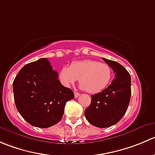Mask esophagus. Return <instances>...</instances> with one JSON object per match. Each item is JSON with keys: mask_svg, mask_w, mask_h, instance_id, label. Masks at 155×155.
<instances>
[{"mask_svg": "<svg viewBox=\"0 0 155 155\" xmlns=\"http://www.w3.org/2000/svg\"><path fill=\"white\" fill-rule=\"evenodd\" d=\"M80 95V94H79V92H74V96H75V97H76V98H77L78 97H79V96Z\"/></svg>", "mask_w": 155, "mask_h": 155, "instance_id": "34e87169", "label": "esophagus"}]
</instances>
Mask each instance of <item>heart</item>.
<instances>
[{"label": "heart", "instance_id": "heart-1", "mask_svg": "<svg viewBox=\"0 0 155 155\" xmlns=\"http://www.w3.org/2000/svg\"><path fill=\"white\" fill-rule=\"evenodd\" d=\"M111 78V67L107 64L93 60L76 61L72 63L70 67H62L59 72V79L63 85L69 87L79 79L80 88L91 94L104 89Z\"/></svg>", "mask_w": 155, "mask_h": 155}]
</instances>
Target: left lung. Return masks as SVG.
Instances as JSON below:
<instances>
[{
    "label": "left lung",
    "instance_id": "8db88e82",
    "mask_svg": "<svg viewBox=\"0 0 155 155\" xmlns=\"http://www.w3.org/2000/svg\"><path fill=\"white\" fill-rule=\"evenodd\" d=\"M112 68L115 77L101 92L91 95L85 110L87 120L96 127L106 128L117 124L127 112L131 96V77L119 63L102 58Z\"/></svg>",
    "mask_w": 155,
    "mask_h": 155
}]
</instances>
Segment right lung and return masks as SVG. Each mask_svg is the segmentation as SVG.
Wrapping results in <instances>:
<instances>
[{
    "label": "right lung",
    "instance_id": "1",
    "mask_svg": "<svg viewBox=\"0 0 155 155\" xmlns=\"http://www.w3.org/2000/svg\"><path fill=\"white\" fill-rule=\"evenodd\" d=\"M17 110L31 126L48 128L62 118L64 107L74 98L70 88L58 79L47 58H41L24 66L13 83Z\"/></svg>",
    "mask_w": 155,
    "mask_h": 155
}]
</instances>
